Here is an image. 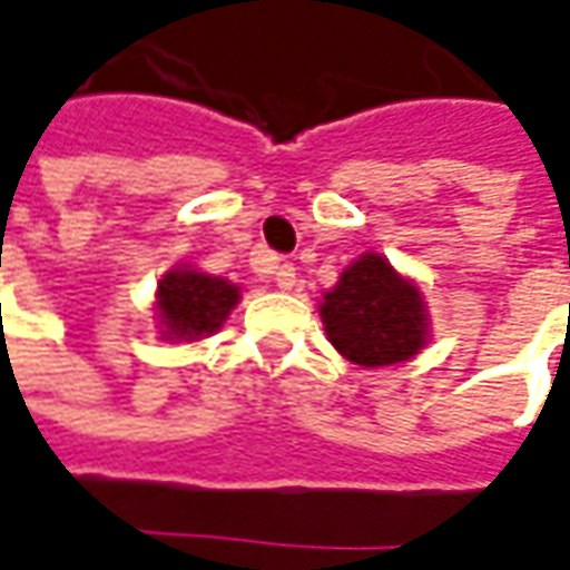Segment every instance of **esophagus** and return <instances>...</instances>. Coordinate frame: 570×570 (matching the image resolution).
<instances>
[{
    "label": "esophagus",
    "instance_id": "1",
    "mask_svg": "<svg viewBox=\"0 0 570 570\" xmlns=\"http://www.w3.org/2000/svg\"><path fill=\"white\" fill-rule=\"evenodd\" d=\"M274 284L281 286V289H293V286H296V268H293L289 262L274 265Z\"/></svg>",
    "mask_w": 570,
    "mask_h": 570
}]
</instances>
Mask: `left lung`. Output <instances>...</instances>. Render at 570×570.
<instances>
[{
    "mask_svg": "<svg viewBox=\"0 0 570 570\" xmlns=\"http://www.w3.org/2000/svg\"><path fill=\"white\" fill-rule=\"evenodd\" d=\"M321 321L334 350L362 367L409 362L428 343V305L415 281L365 253L324 293Z\"/></svg>",
    "mask_w": 570,
    "mask_h": 570,
    "instance_id": "left-lung-1",
    "label": "left lung"
}]
</instances>
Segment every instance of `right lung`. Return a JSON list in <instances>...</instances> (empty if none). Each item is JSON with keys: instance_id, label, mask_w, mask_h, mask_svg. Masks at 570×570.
I'll use <instances>...</instances> for the list:
<instances>
[{"instance_id": "1", "label": "right lung", "mask_w": 570, "mask_h": 570, "mask_svg": "<svg viewBox=\"0 0 570 570\" xmlns=\"http://www.w3.org/2000/svg\"><path fill=\"white\" fill-rule=\"evenodd\" d=\"M239 286L224 277H212L203 271L180 265L158 281L155 312L158 327L168 340H203L220 331V324L236 308Z\"/></svg>"}]
</instances>
